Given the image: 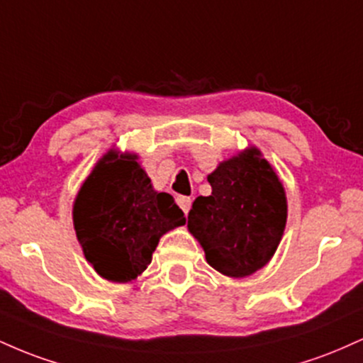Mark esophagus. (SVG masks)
I'll list each match as a JSON object with an SVG mask.
<instances>
[{"mask_svg": "<svg viewBox=\"0 0 363 363\" xmlns=\"http://www.w3.org/2000/svg\"><path fill=\"white\" fill-rule=\"evenodd\" d=\"M191 198H187V196H179L177 198V205H179V208H181L182 211H184V213L187 215L189 213V210H191Z\"/></svg>", "mask_w": 363, "mask_h": 363, "instance_id": "1", "label": "esophagus"}]
</instances>
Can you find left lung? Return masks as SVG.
<instances>
[{
    "label": "left lung",
    "instance_id": "left-lung-1",
    "mask_svg": "<svg viewBox=\"0 0 363 363\" xmlns=\"http://www.w3.org/2000/svg\"><path fill=\"white\" fill-rule=\"evenodd\" d=\"M210 196H198L187 228L211 268L245 278L277 252L286 225V194L259 148L247 147L208 174Z\"/></svg>",
    "mask_w": 363,
    "mask_h": 363
}]
</instances>
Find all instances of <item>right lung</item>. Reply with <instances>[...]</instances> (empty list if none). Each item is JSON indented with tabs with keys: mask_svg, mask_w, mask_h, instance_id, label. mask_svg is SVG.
Returning a JSON list of instances; mask_svg holds the SVG:
<instances>
[{
	"mask_svg": "<svg viewBox=\"0 0 363 363\" xmlns=\"http://www.w3.org/2000/svg\"><path fill=\"white\" fill-rule=\"evenodd\" d=\"M184 223L172 196L153 189L138 155L118 150L99 158L73 203L85 259L114 283L136 280L152 262L160 237Z\"/></svg>",
	"mask_w": 363,
	"mask_h": 363,
	"instance_id": "obj_1",
	"label": "right lung"
}]
</instances>
